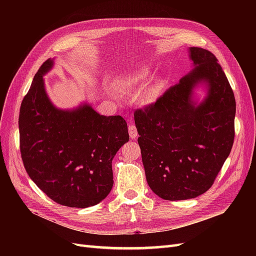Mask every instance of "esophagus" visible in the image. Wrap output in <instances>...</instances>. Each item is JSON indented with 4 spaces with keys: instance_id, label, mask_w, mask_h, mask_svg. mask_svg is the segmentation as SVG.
I'll return each mask as SVG.
<instances>
[{
    "instance_id": "obj_1",
    "label": "esophagus",
    "mask_w": 256,
    "mask_h": 256,
    "mask_svg": "<svg viewBox=\"0 0 256 256\" xmlns=\"http://www.w3.org/2000/svg\"><path fill=\"white\" fill-rule=\"evenodd\" d=\"M128 132H130V139H136L138 137V132H137V128H136L135 124H130V126H128Z\"/></svg>"
}]
</instances>
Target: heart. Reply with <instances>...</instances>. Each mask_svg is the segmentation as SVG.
Masks as SVG:
<instances>
[{
	"instance_id": "b5f03b06",
	"label": "heart",
	"mask_w": 256,
	"mask_h": 256,
	"mask_svg": "<svg viewBox=\"0 0 256 256\" xmlns=\"http://www.w3.org/2000/svg\"><path fill=\"white\" fill-rule=\"evenodd\" d=\"M152 70L150 67L141 66L138 68H130L120 72L114 78V88L119 91H128L135 89L144 84L150 78ZM158 80L154 78L152 88L158 84Z\"/></svg>"
}]
</instances>
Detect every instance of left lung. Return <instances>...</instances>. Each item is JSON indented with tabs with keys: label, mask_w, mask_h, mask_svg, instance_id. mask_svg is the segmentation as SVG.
I'll use <instances>...</instances> for the list:
<instances>
[{
	"label": "left lung",
	"mask_w": 256,
	"mask_h": 256,
	"mask_svg": "<svg viewBox=\"0 0 256 256\" xmlns=\"http://www.w3.org/2000/svg\"><path fill=\"white\" fill-rule=\"evenodd\" d=\"M192 70L156 104L135 112L146 180L165 200L206 193L232 150L236 100L212 54L189 48ZM201 88L205 96L200 100Z\"/></svg>",
	"instance_id": "obj_1"
}]
</instances>
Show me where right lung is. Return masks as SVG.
<instances>
[{
  "instance_id": "obj_1",
  "label": "right lung",
  "mask_w": 256,
  "mask_h": 256,
  "mask_svg": "<svg viewBox=\"0 0 256 256\" xmlns=\"http://www.w3.org/2000/svg\"><path fill=\"white\" fill-rule=\"evenodd\" d=\"M55 65L48 59L22 100L20 143L30 178L55 202L85 208L100 204L113 186L112 160L128 142L126 121L104 116L84 102L59 109L50 100L44 76Z\"/></svg>"
}]
</instances>
